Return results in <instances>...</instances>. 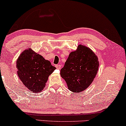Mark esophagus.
Instances as JSON below:
<instances>
[{"label": "esophagus", "mask_w": 126, "mask_h": 126, "mask_svg": "<svg viewBox=\"0 0 126 126\" xmlns=\"http://www.w3.org/2000/svg\"><path fill=\"white\" fill-rule=\"evenodd\" d=\"M55 67H56V68L58 69V70H60V69H61V65H60V64H57V65H55Z\"/></svg>", "instance_id": "obj_1"}]
</instances>
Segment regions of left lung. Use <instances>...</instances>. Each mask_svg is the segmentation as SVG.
<instances>
[{
	"mask_svg": "<svg viewBox=\"0 0 126 126\" xmlns=\"http://www.w3.org/2000/svg\"><path fill=\"white\" fill-rule=\"evenodd\" d=\"M97 56L90 48L79 45L77 50L69 55L61 75L68 88L74 93H80L90 86L98 71Z\"/></svg>",
	"mask_w": 126,
	"mask_h": 126,
	"instance_id": "obj_1",
	"label": "left lung"
}]
</instances>
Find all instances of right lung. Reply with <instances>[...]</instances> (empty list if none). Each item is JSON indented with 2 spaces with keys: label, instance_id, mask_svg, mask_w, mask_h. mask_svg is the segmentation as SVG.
<instances>
[{
  "label": "right lung",
  "instance_id": "1",
  "mask_svg": "<svg viewBox=\"0 0 126 126\" xmlns=\"http://www.w3.org/2000/svg\"><path fill=\"white\" fill-rule=\"evenodd\" d=\"M17 75L23 84L33 93H40L46 86L48 77L56 68L49 61L32 51L26 49L16 61Z\"/></svg>",
  "mask_w": 126,
  "mask_h": 126
}]
</instances>
